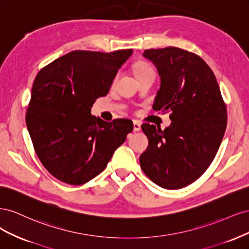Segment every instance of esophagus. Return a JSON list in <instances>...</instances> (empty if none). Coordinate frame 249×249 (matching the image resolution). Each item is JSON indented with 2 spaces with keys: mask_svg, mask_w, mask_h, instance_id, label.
<instances>
[{
  "mask_svg": "<svg viewBox=\"0 0 249 249\" xmlns=\"http://www.w3.org/2000/svg\"><path fill=\"white\" fill-rule=\"evenodd\" d=\"M141 130V124L139 122H134V132H138Z\"/></svg>",
  "mask_w": 249,
  "mask_h": 249,
  "instance_id": "34e87169",
  "label": "esophagus"
}]
</instances>
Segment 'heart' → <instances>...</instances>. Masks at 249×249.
I'll use <instances>...</instances> for the list:
<instances>
[{"mask_svg": "<svg viewBox=\"0 0 249 249\" xmlns=\"http://www.w3.org/2000/svg\"><path fill=\"white\" fill-rule=\"evenodd\" d=\"M150 67L145 65V64H139L137 65L136 67H135V73L136 72H139V71H146V70H149Z\"/></svg>", "mask_w": 249, "mask_h": 249, "instance_id": "1", "label": "heart"}]
</instances>
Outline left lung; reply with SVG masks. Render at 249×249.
<instances>
[{"instance_id": "obj_1", "label": "left lung", "mask_w": 249, "mask_h": 249, "mask_svg": "<svg viewBox=\"0 0 249 249\" xmlns=\"http://www.w3.org/2000/svg\"><path fill=\"white\" fill-rule=\"evenodd\" d=\"M161 85L153 109L170 111L171 124L161 130L143 124L148 146L140 156L143 172L165 189L196 180L212 163L227 129V107L216 77L203 60L178 48L145 50Z\"/></svg>"}]
</instances>
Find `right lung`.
I'll return each instance as SVG.
<instances>
[{
    "label": "right lung",
    "mask_w": 249,
    "mask_h": 249,
    "mask_svg": "<svg viewBox=\"0 0 249 249\" xmlns=\"http://www.w3.org/2000/svg\"><path fill=\"white\" fill-rule=\"evenodd\" d=\"M132 54L72 51L37 73L26 124L42 165L61 182L82 185L99 176L133 131L130 119L108 123L91 114Z\"/></svg>",
    "instance_id": "1"
}]
</instances>
